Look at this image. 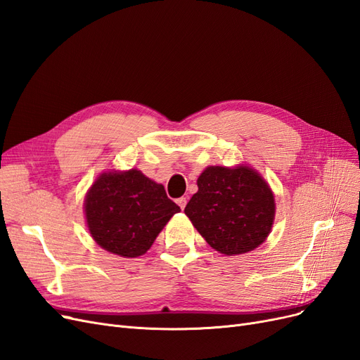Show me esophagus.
<instances>
[{
    "label": "esophagus",
    "mask_w": 360,
    "mask_h": 360,
    "mask_svg": "<svg viewBox=\"0 0 360 360\" xmlns=\"http://www.w3.org/2000/svg\"><path fill=\"white\" fill-rule=\"evenodd\" d=\"M177 204H179V207H180L181 210H184L186 204H188V200H186L184 196H181V198H179V200H177Z\"/></svg>",
    "instance_id": "esophagus-1"
}]
</instances>
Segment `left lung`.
Returning <instances> with one entry per match:
<instances>
[{
    "mask_svg": "<svg viewBox=\"0 0 360 360\" xmlns=\"http://www.w3.org/2000/svg\"><path fill=\"white\" fill-rule=\"evenodd\" d=\"M184 213L214 250L226 256L243 255L269 235L276 216L274 193L247 165L207 167Z\"/></svg>",
    "mask_w": 360,
    "mask_h": 360,
    "instance_id": "obj_1",
    "label": "left lung"
}]
</instances>
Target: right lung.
Returning a JSON list of instances; mask_svg holds the SVG:
<instances>
[{"mask_svg": "<svg viewBox=\"0 0 360 360\" xmlns=\"http://www.w3.org/2000/svg\"><path fill=\"white\" fill-rule=\"evenodd\" d=\"M179 212L164 186L139 169L103 172L84 198L92 238L104 250L123 257L144 255Z\"/></svg>", "mask_w": 360, "mask_h": 360, "instance_id": "right-lung-1", "label": "right lung"}]
</instances>
